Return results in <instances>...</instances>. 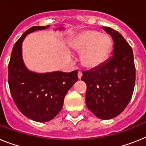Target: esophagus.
Instances as JSON below:
<instances>
[{
	"instance_id": "obj_1",
	"label": "esophagus",
	"mask_w": 146,
	"mask_h": 146,
	"mask_svg": "<svg viewBox=\"0 0 146 146\" xmlns=\"http://www.w3.org/2000/svg\"><path fill=\"white\" fill-rule=\"evenodd\" d=\"M82 72H81V71H79V72H78V78H79V79L82 78Z\"/></svg>"
}]
</instances>
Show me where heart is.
I'll use <instances>...</instances> for the list:
<instances>
[{
	"mask_svg": "<svg viewBox=\"0 0 146 146\" xmlns=\"http://www.w3.org/2000/svg\"><path fill=\"white\" fill-rule=\"evenodd\" d=\"M112 46L110 36L94 30H86L73 38L71 47L82 52L80 62L88 69H97L106 62Z\"/></svg>",
	"mask_w": 146,
	"mask_h": 146,
	"instance_id": "obj_1",
	"label": "heart"
}]
</instances>
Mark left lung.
<instances>
[{"instance_id":"left-lung-1","label":"left lung","mask_w":146,"mask_h":146,"mask_svg":"<svg viewBox=\"0 0 146 146\" xmlns=\"http://www.w3.org/2000/svg\"><path fill=\"white\" fill-rule=\"evenodd\" d=\"M113 41L112 56L103 65L84 71L82 80L87 84L88 108L101 119H110L127 107L135 84V66L131 47L122 35L103 27Z\"/></svg>"}]
</instances>
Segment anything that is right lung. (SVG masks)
Returning a JSON list of instances; mask_svg holds the SVG:
<instances>
[{"label": "right lung", "mask_w": 146, "mask_h": 146, "mask_svg": "<svg viewBox=\"0 0 146 146\" xmlns=\"http://www.w3.org/2000/svg\"><path fill=\"white\" fill-rule=\"evenodd\" d=\"M49 27L35 26L27 30L15 44L8 66L9 86L17 108L25 117L39 122H48L58 114L67 91L78 81L77 70L39 73L29 70L24 64V39L33 32Z\"/></svg>", "instance_id": "add662e5"}]
</instances>
